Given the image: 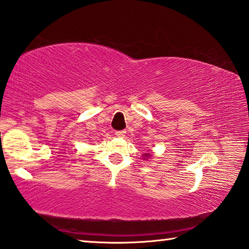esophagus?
Listing matches in <instances>:
<instances>
[{
    "mask_svg": "<svg viewBox=\"0 0 249 249\" xmlns=\"http://www.w3.org/2000/svg\"><path fill=\"white\" fill-rule=\"evenodd\" d=\"M125 131L124 130H120V131H116L115 132V134H116V137H118V138H124V137H125Z\"/></svg>",
    "mask_w": 249,
    "mask_h": 249,
    "instance_id": "obj_1",
    "label": "esophagus"
}]
</instances>
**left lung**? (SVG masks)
I'll return each instance as SVG.
<instances>
[{"label":"left lung","mask_w":249,"mask_h":249,"mask_svg":"<svg viewBox=\"0 0 249 249\" xmlns=\"http://www.w3.org/2000/svg\"><path fill=\"white\" fill-rule=\"evenodd\" d=\"M144 156L145 157H151V155H149V154H144Z\"/></svg>","instance_id":"left-lung-1"}]
</instances>
